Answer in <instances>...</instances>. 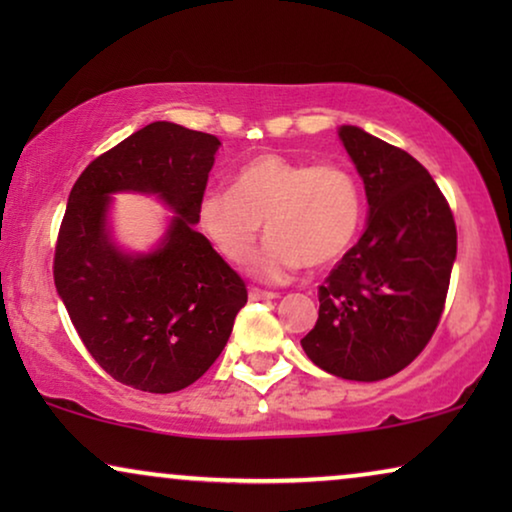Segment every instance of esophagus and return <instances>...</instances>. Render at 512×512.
Returning <instances> with one entry per match:
<instances>
[{
	"mask_svg": "<svg viewBox=\"0 0 512 512\" xmlns=\"http://www.w3.org/2000/svg\"><path fill=\"white\" fill-rule=\"evenodd\" d=\"M275 298H279V293L263 291V289H249V300H275Z\"/></svg>",
	"mask_w": 512,
	"mask_h": 512,
	"instance_id": "esophagus-1",
	"label": "esophagus"
}]
</instances>
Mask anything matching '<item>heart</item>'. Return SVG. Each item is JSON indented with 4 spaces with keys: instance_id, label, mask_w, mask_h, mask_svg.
<instances>
[{
    "instance_id": "heart-1",
    "label": "heart",
    "mask_w": 512,
    "mask_h": 512,
    "mask_svg": "<svg viewBox=\"0 0 512 512\" xmlns=\"http://www.w3.org/2000/svg\"><path fill=\"white\" fill-rule=\"evenodd\" d=\"M361 219V184L345 163L310 165L279 153L251 158L228 191H209L198 202L200 233L228 263L247 261L263 223L268 242L249 263L263 282H286L303 265L338 263Z\"/></svg>"
}]
</instances>
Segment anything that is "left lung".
<instances>
[{
  "label": "left lung",
  "instance_id": "8db88e82",
  "mask_svg": "<svg viewBox=\"0 0 512 512\" xmlns=\"http://www.w3.org/2000/svg\"><path fill=\"white\" fill-rule=\"evenodd\" d=\"M338 137L363 179L368 221L319 286V319L300 340L314 366L342 380L396 375L443 314L457 226L436 181L410 153L356 125Z\"/></svg>",
  "mask_w": 512,
  "mask_h": 512
}]
</instances>
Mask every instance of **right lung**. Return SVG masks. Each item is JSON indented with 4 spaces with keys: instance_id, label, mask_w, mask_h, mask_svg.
Instances as JSON below:
<instances>
[{
    "instance_id": "1",
    "label": "right lung",
    "mask_w": 512,
    "mask_h": 512,
    "mask_svg": "<svg viewBox=\"0 0 512 512\" xmlns=\"http://www.w3.org/2000/svg\"><path fill=\"white\" fill-rule=\"evenodd\" d=\"M221 142L170 121L149 123L90 163L69 193L55 247V289L90 356L132 389L172 394L219 359L247 286L198 233V202ZM118 192L171 209L149 252L115 242Z\"/></svg>"
}]
</instances>
